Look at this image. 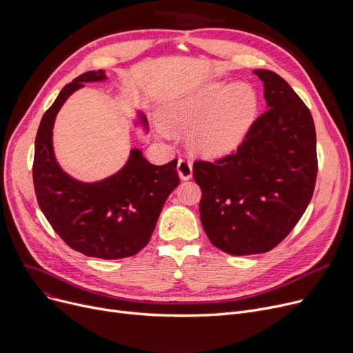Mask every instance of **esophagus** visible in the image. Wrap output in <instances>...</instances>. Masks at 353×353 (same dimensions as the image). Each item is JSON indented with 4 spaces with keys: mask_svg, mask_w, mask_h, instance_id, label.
Returning a JSON list of instances; mask_svg holds the SVG:
<instances>
[{
    "mask_svg": "<svg viewBox=\"0 0 353 353\" xmlns=\"http://www.w3.org/2000/svg\"><path fill=\"white\" fill-rule=\"evenodd\" d=\"M177 172L181 180H189L193 176V165L188 159H179L177 161Z\"/></svg>",
    "mask_w": 353,
    "mask_h": 353,
    "instance_id": "obj_1",
    "label": "esophagus"
}]
</instances>
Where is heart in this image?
<instances>
[{
	"label": "heart",
	"mask_w": 353,
	"mask_h": 353,
	"mask_svg": "<svg viewBox=\"0 0 353 353\" xmlns=\"http://www.w3.org/2000/svg\"><path fill=\"white\" fill-rule=\"evenodd\" d=\"M259 111L253 87L219 81L173 101L165 117L189 132V141L197 152L216 156L228 153L243 141ZM159 132L170 137V128L159 124Z\"/></svg>",
	"instance_id": "1"
}]
</instances>
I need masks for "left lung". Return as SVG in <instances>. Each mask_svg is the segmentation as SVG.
Segmentation results:
<instances>
[{
  "label": "left lung",
  "mask_w": 353,
  "mask_h": 353,
  "mask_svg": "<svg viewBox=\"0 0 353 353\" xmlns=\"http://www.w3.org/2000/svg\"><path fill=\"white\" fill-rule=\"evenodd\" d=\"M253 72L263 81L268 110L236 152L193 164L203 229L212 245L234 256L279 245L305 213L318 174L309 108L279 74Z\"/></svg>",
  "instance_id": "8db88e82"
}]
</instances>
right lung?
I'll list each match as a JSON object with an SVG mask.
<instances>
[{
  "label": "right lung",
  "instance_id": "obj_1",
  "mask_svg": "<svg viewBox=\"0 0 353 353\" xmlns=\"http://www.w3.org/2000/svg\"><path fill=\"white\" fill-rule=\"evenodd\" d=\"M105 80L103 70L87 71L64 85L46 111L35 137L32 180L37 201L51 228L74 250L90 257L123 259L150 240L165 199L179 186L177 160L148 163L133 148L123 169L101 181L83 183L63 172L52 152L59 110L83 83ZM147 127L144 114H139Z\"/></svg>",
  "mask_w": 353,
  "mask_h": 353
}]
</instances>
